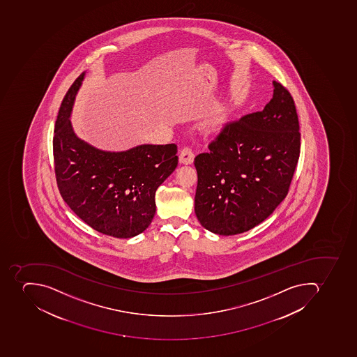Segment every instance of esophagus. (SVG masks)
<instances>
[{
    "label": "esophagus",
    "instance_id": "1",
    "mask_svg": "<svg viewBox=\"0 0 357 357\" xmlns=\"http://www.w3.org/2000/svg\"><path fill=\"white\" fill-rule=\"evenodd\" d=\"M194 156L195 155H194L193 149L191 147H184L180 153V162L188 165V164L193 163Z\"/></svg>",
    "mask_w": 357,
    "mask_h": 357
}]
</instances>
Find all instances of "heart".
<instances>
[{
	"label": "heart",
	"mask_w": 357,
	"mask_h": 357,
	"mask_svg": "<svg viewBox=\"0 0 357 357\" xmlns=\"http://www.w3.org/2000/svg\"><path fill=\"white\" fill-rule=\"evenodd\" d=\"M225 116L218 115L214 116L212 119L208 121V124H206V127H208L210 130H219L221 125L225 123Z\"/></svg>",
	"instance_id": "heart-1"
}]
</instances>
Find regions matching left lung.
Wrapping results in <instances>:
<instances>
[{"label": "left lung", "instance_id": "obj_1", "mask_svg": "<svg viewBox=\"0 0 357 357\" xmlns=\"http://www.w3.org/2000/svg\"><path fill=\"white\" fill-rule=\"evenodd\" d=\"M273 97L261 112L223 126L197 155L195 214L220 236H234L261 223L289 192L301 155L295 101L273 82Z\"/></svg>", "mask_w": 357, "mask_h": 357}]
</instances>
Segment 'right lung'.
I'll list each match as a JSON object with an SVG mask.
<instances>
[{
  "mask_svg": "<svg viewBox=\"0 0 357 357\" xmlns=\"http://www.w3.org/2000/svg\"><path fill=\"white\" fill-rule=\"evenodd\" d=\"M84 76L68 90L54 125L56 185L69 208L93 230L128 239L151 225L155 192L176 169L177 146L141 145L110 153L79 139L69 117Z\"/></svg>",
  "mask_w": 357,
  "mask_h": 357,
  "instance_id": "obj_1",
  "label": "right lung"
}]
</instances>
